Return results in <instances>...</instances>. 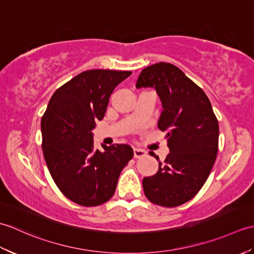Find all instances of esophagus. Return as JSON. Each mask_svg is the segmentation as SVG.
Returning a JSON list of instances; mask_svg holds the SVG:
<instances>
[{
	"label": "esophagus",
	"instance_id": "34e87169",
	"mask_svg": "<svg viewBox=\"0 0 254 254\" xmlns=\"http://www.w3.org/2000/svg\"><path fill=\"white\" fill-rule=\"evenodd\" d=\"M133 152H134V157L135 158H142L145 155H146V152L141 148H134Z\"/></svg>",
	"mask_w": 254,
	"mask_h": 254
}]
</instances>
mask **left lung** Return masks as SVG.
Segmentation results:
<instances>
[{"mask_svg": "<svg viewBox=\"0 0 254 254\" xmlns=\"http://www.w3.org/2000/svg\"><path fill=\"white\" fill-rule=\"evenodd\" d=\"M142 87H152L159 96L163 112L158 128L167 132L170 150L156 175L143 179L144 193L160 206H179L196 195L213 168L218 150L217 118L202 88L174 64L145 67L136 82V88Z\"/></svg>", "mask_w": 254, "mask_h": 254, "instance_id": "obj_1", "label": "left lung"}]
</instances>
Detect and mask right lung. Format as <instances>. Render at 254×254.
<instances>
[{
  "mask_svg": "<svg viewBox=\"0 0 254 254\" xmlns=\"http://www.w3.org/2000/svg\"><path fill=\"white\" fill-rule=\"evenodd\" d=\"M131 74L111 69L80 73L56 90L41 119L42 150L52 179L64 195L82 206L110 199L133 157L127 144L95 149L93 136L113 90Z\"/></svg>",
  "mask_w": 254,
  "mask_h": 254,
  "instance_id": "right-lung-1",
  "label": "right lung"
}]
</instances>
